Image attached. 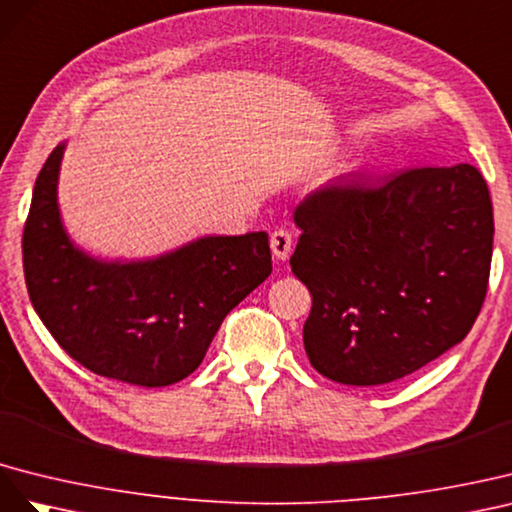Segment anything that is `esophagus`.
I'll return each mask as SVG.
<instances>
[{
  "label": "esophagus",
  "instance_id": "esophagus-1",
  "mask_svg": "<svg viewBox=\"0 0 512 512\" xmlns=\"http://www.w3.org/2000/svg\"><path fill=\"white\" fill-rule=\"evenodd\" d=\"M291 246H294V240H291V233L287 229H276L270 236V248L276 261H287Z\"/></svg>",
  "mask_w": 512,
  "mask_h": 512
}]
</instances>
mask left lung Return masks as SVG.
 Masks as SVG:
<instances>
[{
	"mask_svg": "<svg viewBox=\"0 0 512 512\" xmlns=\"http://www.w3.org/2000/svg\"><path fill=\"white\" fill-rule=\"evenodd\" d=\"M294 221L302 236L289 264L313 296L304 349L332 382H394L474 326L493 253V206L476 167L330 182Z\"/></svg>",
	"mask_w": 512,
	"mask_h": 512,
	"instance_id": "1",
	"label": "left lung"
}]
</instances>
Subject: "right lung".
<instances>
[{
	"mask_svg": "<svg viewBox=\"0 0 512 512\" xmlns=\"http://www.w3.org/2000/svg\"><path fill=\"white\" fill-rule=\"evenodd\" d=\"M62 141L40 169L23 231L29 300L96 375L160 388L191 375L227 313L272 272L266 231L203 236L152 259L105 261L70 240L57 203Z\"/></svg>",
	"mask_w": 512,
	"mask_h": 512,
	"instance_id": "right-lung-1",
	"label": "right lung"
}]
</instances>
